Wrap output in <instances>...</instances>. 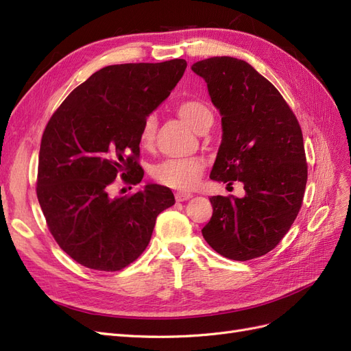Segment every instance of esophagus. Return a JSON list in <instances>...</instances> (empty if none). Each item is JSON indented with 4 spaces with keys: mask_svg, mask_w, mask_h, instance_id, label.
I'll return each mask as SVG.
<instances>
[{
    "mask_svg": "<svg viewBox=\"0 0 351 351\" xmlns=\"http://www.w3.org/2000/svg\"><path fill=\"white\" fill-rule=\"evenodd\" d=\"M192 196H193L192 193H187V192H177L176 193V200L177 202H184V200H189Z\"/></svg>",
    "mask_w": 351,
    "mask_h": 351,
    "instance_id": "esophagus-1",
    "label": "esophagus"
}]
</instances>
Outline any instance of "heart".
Segmentation results:
<instances>
[{"label": "heart", "instance_id": "heart-1", "mask_svg": "<svg viewBox=\"0 0 351 351\" xmlns=\"http://www.w3.org/2000/svg\"><path fill=\"white\" fill-rule=\"evenodd\" d=\"M177 115L184 123H187L192 129L197 133H205L214 120L208 105L189 99L178 104L176 107ZM155 132H156V120L154 115H147L142 123L139 132V145L145 149H149L155 142ZM205 162L200 158H171L162 159L151 168V177L156 183L162 184L169 189L182 190H192L199 178L204 174Z\"/></svg>", "mask_w": 351, "mask_h": 351}]
</instances>
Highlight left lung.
<instances>
[{
    "instance_id": "1",
    "label": "left lung",
    "mask_w": 351,
    "mask_h": 351,
    "mask_svg": "<svg viewBox=\"0 0 351 351\" xmlns=\"http://www.w3.org/2000/svg\"><path fill=\"white\" fill-rule=\"evenodd\" d=\"M222 115V142L210 178L243 183L246 196H212L202 228L224 258L250 261L271 252L303 204L307 162L299 120L274 84L246 61L212 57L195 62Z\"/></svg>"
}]
</instances>
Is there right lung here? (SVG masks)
<instances>
[{"label": "right lung", "mask_w": 351, "mask_h": 351, "mask_svg": "<svg viewBox=\"0 0 351 351\" xmlns=\"http://www.w3.org/2000/svg\"><path fill=\"white\" fill-rule=\"evenodd\" d=\"M186 67L182 58L104 67L51 115L40 141L36 195L52 237L83 267H129L149 244L156 217L176 204L164 186L147 184L123 197H111L110 189L117 177L142 182V123Z\"/></svg>", "instance_id": "obj_1"}]
</instances>
